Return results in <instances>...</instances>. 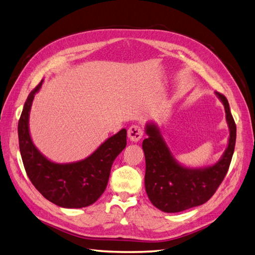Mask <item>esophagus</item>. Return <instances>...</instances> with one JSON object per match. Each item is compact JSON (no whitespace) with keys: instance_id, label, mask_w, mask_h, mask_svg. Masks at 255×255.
<instances>
[{"instance_id":"esophagus-1","label":"esophagus","mask_w":255,"mask_h":255,"mask_svg":"<svg viewBox=\"0 0 255 255\" xmlns=\"http://www.w3.org/2000/svg\"><path fill=\"white\" fill-rule=\"evenodd\" d=\"M143 135V129L140 126L138 125H134L130 126L128 130V136L129 138V140H132L134 142L139 141Z\"/></svg>"}]
</instances>
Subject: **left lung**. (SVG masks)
<instances>
[{
  "label": "left lung",
  "instance_id": "obj_1",
  "mask_svg": "<svg viewBox=\"0 0 255 255\" xmlns=\"http://www.w3.org/2000/svg\"><path fill=\"white\" fill-rule=\"evenodd\" d=\"M225 105L230 128L229 145L217 164L205 169H187L173 159L156 127L146 126L142 142L145 157L144 186L151 203L166 213H177L210 200L228 173L236 141V125L227 98L216 91Z\"/></svg>",
  "mask_w": 255,
  "mask_h": 255
}]
</instances>
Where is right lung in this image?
<instances>
[{"label":"right lung","instance_id":"add662e5","mask_svg":"<svg viewBox=\"0 0 255 255\" xmlns=\"http://www.w3.org/2000/svg\"><path fill=\"white\" fill-rule=\"evenodd\" d=\"M42 82L29 92L18 123L19 148L29 181L52 203L81 208L95 203L104 192L115 158L127 145V129L109 138L84 160L59 165L42 156L30 139L28 114Z\"/></svg>","mask_w":255,"mask_h":255}]
</instances>
